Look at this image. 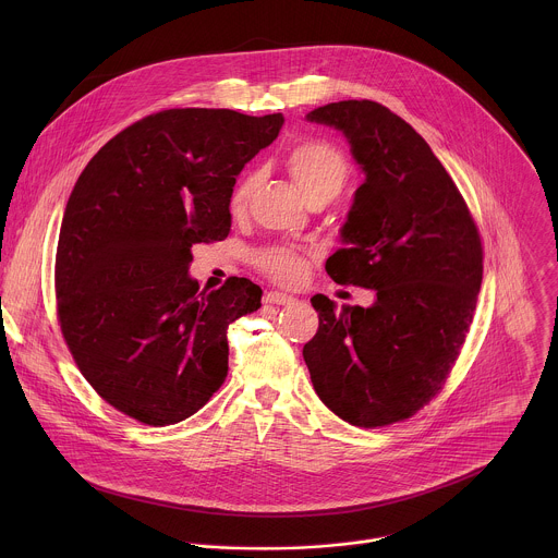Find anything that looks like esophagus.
Here are the masks:
<instances>
[{
  "instance_id": "34e87169",
  "label": "esophagus",
  "mask_w": 558,
  "mask_h": 558,
  "mask_svg": "<svg viewBox=\"0 0 558 558\" xmlns=\"http://www.w3.org/2000/svg\"><path fill=\"white\" fill-rule=\"evenodd\" d=\"M264 301L270 303V305H286V303H292L294 299L290 294H283V292H268L264 296Z\"/></svg>"
}]
</instances>
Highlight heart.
Returning <instances> with one entry per match:
<instances>
[{"mask_svg":"<svg viewBox=\"0 0 558 558\" xmlns=\"http://www.w3.org/2000/svg\"><path fill=\"white\" fill-rule=\"evenodd\" d=\"M288 173L305 197L312 199H335L348 182L350 165L345 155L326 142H305L296 146L286 159ZM259 184L257 173H248L240 180L230 197V210L240 215ZM259 268L279 283H299L305 275V257L290 248H268L257 257Z\"/></svg>","mask_w":558,"mask_h":558,"instance_id":"heart-1","label":"heart"}]
</instances>
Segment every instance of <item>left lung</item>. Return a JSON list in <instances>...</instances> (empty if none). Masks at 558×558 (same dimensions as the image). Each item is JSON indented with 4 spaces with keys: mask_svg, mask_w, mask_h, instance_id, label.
<instances>
[{
    "mask_svg": "<svg viewBox=\"0 0 558 558\" xmlns=\"http://www.w3.org/2000/svg\"><path fill=\"white\" fill-rule=\"evenodd\" d=\"M307 120L341 131L365 173L326 272L376 301L337 312L316 294L318 332L303 356L339 418L391 425L442 389L462 350L483 277L477 226L427 142L385 105L339 100Z\"/></svg>",
    "mask_w": 558,
    "mask_h": 558,
    "instance_id": "left-lung-1",
    "label": "left lung"
}]
</instances>
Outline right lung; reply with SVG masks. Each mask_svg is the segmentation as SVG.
<instances>
[{
    "mask_svg": "<svg viewBox=\"0 0 558 558\" xmlns=\"http://www.w3.org/2000/svg\"><path fill=\"white\" fill-rule=\"evenodd\" d=\"M281 126V113L165 109L81 171L56 255L58 319L83 378L140 423L189 418L228 376V326L262 290L230 277L199 292L191 248L228 239L236 175Z\"/></svg>",
    "mask_w": 558,
    "mask_h": 558,
    "instance_id": "obj_1",
    "label": "right lung"
}]
</instances>
